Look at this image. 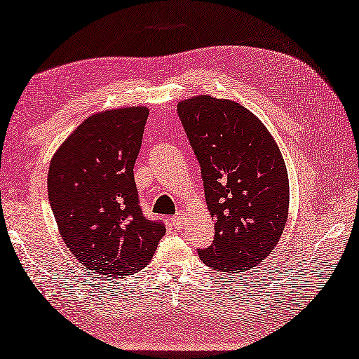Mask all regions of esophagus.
<instances>
[{"label":"esophagus","mask_w":359,"mask_h":359,"mask_svg":"<svg viewBox=\"0 0 359 359\" xmlns=\"http://www.w3.org/2000/svg\"><path fill=\"white\" fill-rule=\"evenodd\" d=\"M181 222H182V214L180 212V214H177L172 218V224L173 226H181Z\"/></svg>","instance_id":"1"}]
</instances>
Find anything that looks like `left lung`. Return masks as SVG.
<instances>
[{"label": "left lung", "instance_id": "obj_1", "mask_svg": "<svg viewBox=\"0 0 359 359\" xmlns=\"http://www.w3.org/2000/svg\"><path fill=\"white\" fill-rule=\"evenodd\" d=\"M177 111L215 222L214 243L198 250L200 259L217 271H248L273 252L288 220L282 153L257 116L233 100L196 96Z\"/></svg>", "mask_w": 359, "mask_h": 359}]
</instances>
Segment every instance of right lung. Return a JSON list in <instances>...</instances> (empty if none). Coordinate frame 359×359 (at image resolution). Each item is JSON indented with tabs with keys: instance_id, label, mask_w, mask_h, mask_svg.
<instances>
[{
	"instance_id": "right-lung-1",
	"label": "right lung",
	"mask_w": 359,
	"mask_h": 359,
	"mask_svg": "<svg viewBox=\"0 0 359 359\" xmlns=\"http://www.w3.org/2000/svg\"><path fill=\"white\" fill-rule=\"evenodd\" d=\"M149 109L86 118L50 159L48 198L65 245L96 274L122 277L151 260L165 228L139 206L133 167Z\"/></svg>"
}]
</instances>
